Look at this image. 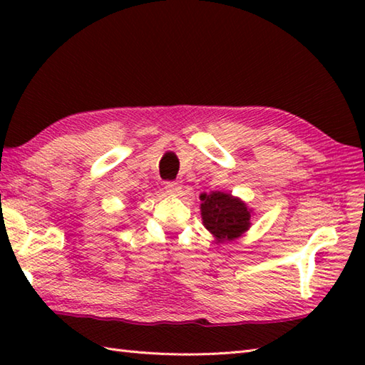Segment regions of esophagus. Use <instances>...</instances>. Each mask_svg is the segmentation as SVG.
I'll return each mask as SVG.
<instances>
[{
  "mask_svg": "<svg viewBox=\"0 0 365 365\" xmlns=\"http://www.w3.org/2000/svg\"><path fill=\"white\" fill-rule=\"evenodd\" d=\"M166 191L169 192V195L178 196L182 192V185L177 183V182H168L166 183Z\"/></svg>",
  "mask_w": 365,
  "mask_h": 365,
  "instance_id": "1",
  "label": "esophagus"
}]
</instances>
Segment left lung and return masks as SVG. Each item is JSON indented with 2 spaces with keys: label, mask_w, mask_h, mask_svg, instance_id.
<instances>
[{
  "label": "left lung",
  "mask_w": 365,
  "mask_h": 365,
  "mask_svg": "<svg viewBox=\"0 0 365 365\" xmlns=\"http://www.w3.org/2000/svg\"><path fill=\"white\" fill-rule=\"evenodd\" d=\"M199 199L202 200V224L215 237L216 243L234 242L250 230L254 212L245 200L224 191L202 192Z\"/></svg>",
  "instance_id": "left-lung-1"
}]
</instances>
